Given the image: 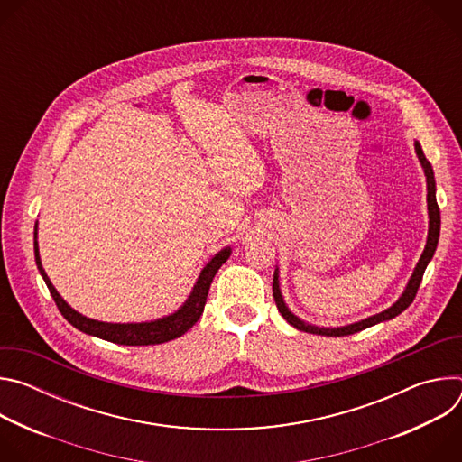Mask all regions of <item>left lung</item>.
<instances>
[{
    "instance_id": "8db88e82",
    "label": "left lung",
    "mask_w": 462,
    "mask_h": 462,
    "mask_svg": "<svg viewBox=\"0 0 462 462\" xmlns=\"http://www.w3.org/2000/svg\"><path fill=\"white\" fill-rule=\"evenodd\" d=\"M415 152H417V157L424 168V175H426V182H428V216H430V230H428V241H426V248L417 263V267L413 271V276L410 278L408 282V287L406 291L402 292V296L397 300V303H393L389 309L374 314V316H369L362 321H356V323H351V325H346V327H333V328H325V327H316V325H310V323H305L303 319H300L298 316H294L289 307L285 305L283 301V296H282V291H280V274H278V269L274 273V280H273V294H274V301H276V307L278 310L282 312V316L292 325L296 327L298 331H303V333H310V335H321V337H347V335H355L358 331H364V328L371 327V325H376L380 321H387L394 316H399L401 312H404L415 300L417 296V291L420 287V282H422V276H424V271L428 267V263L431 261L433 254H435V248H437V243H439V232H440V210H439V205H437V197H435V175H433V168L430 164V161L426 159L422 148L419 143H415Z\"/></svg>"
}]
</instances>
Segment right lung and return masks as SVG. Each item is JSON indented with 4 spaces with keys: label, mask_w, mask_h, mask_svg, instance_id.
I'll return each mask as SVG.
<instances>
[{
    "label": "right lung",
    "mask_w": 462,
    "mask_h": 462,
    "mask_svg": "<svg viewBox=\"0 0 462 462\" xmlns=\"http://www.w3.org/2000/svg\"><path fill=\"white\" fill-rule=\"evenodd\" d=\"M230 252H232L230 246H226L208 261V265L201 271L199 278H197V283L193 285L191 294L188 296L184 305L179 310H175L173 314L159 318L155 321H143V323H106V321H98V319L82 316L80 312H77L75 309H71L61 300V296L56 292V289L52 287L51 280L47 278V274L42 267L38 243H36V232H34L36 265H38V271H40L58 310L61 312V316L68 319L73 327H77L79 331L97 337V338H102V340H107V342H113V344H120V346H155V344H164V342L182 337L188 328L193 327L197 323V319L201 318L212 280L217 274V271L221 269L223 263L230 257Z\"/></svg>",
    "instance_id": "obj_1"
}]
</instances>
